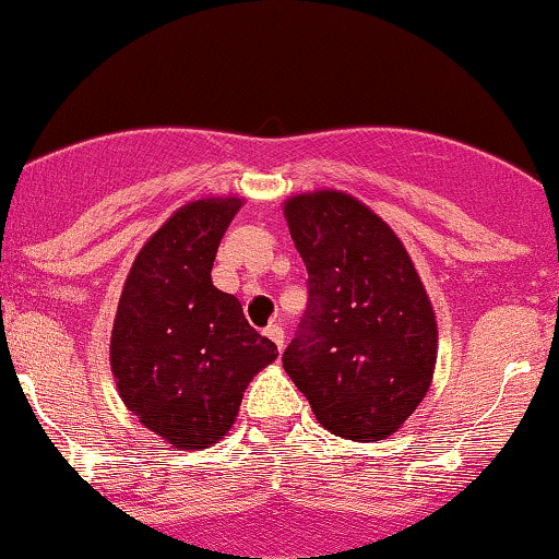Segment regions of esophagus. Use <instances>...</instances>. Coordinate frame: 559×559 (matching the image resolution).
Listing matches in <instances>:
<instances>
[{"label": "esophagus", "mask_w": 559, "mask_h": 559, "mask_svg": "<svg viewBox=\"0 0 559 559\" xmlns=\"http://www.w3.org/2000/svg\"><path fill=\"white\" fill-rule=\"evenodd\" d=\"M264 335L266 338H270L274 346H277L280 350L285 348V331H282V325L280 323H272V325H266L264 328Z\"/></svg>", "instance_id": "obj_1"}]
</instances>
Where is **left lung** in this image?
I'll return each instance as SVG.
<instances>
[{
	"mask_svg": "<svg viewBox=\"0 0 559 559\" xmlns=\"http://www.w3.org/2000/svg\"><path fill=\"white\" fill-rule=\"evenodd\" d=\"M282 211L310 293L282 366L328 432L384 440L425 400L438 361V320L415 262L343 190L289 195Z\"/></svg>",
	"mask_w": 559,
	"mask_h": 559,
	"instance_id": "1",
	"label": "left lung"
}]
</instances>
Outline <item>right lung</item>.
<instances>
[{
    "label": "right lung",
    "instance_id": "add662e5",
    "mask_svg": "<svg viewBox=\"0 0 559 559\" xmlns=\"http://www.w3.org/2000/svg\"><path fill=\"white\" fill-rule=\"evenodd\" d=\"M239 195L180 205L144 241L121 289L109 361L121 402L178 450H203L231 430L243 392L277 346L213 285L211 270Z\"/></svg>",
    "mask_w": 559,
    "mask_h": 559
}]
</instances>
